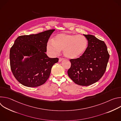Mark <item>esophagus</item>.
Wrapping results in <instances>:
<instances>
[{"mask_svg": "<svg viewBox=\"0 0 121 121\" xmlns=\"http://www.w3.org/2000/svg\"><path fill=\"white\" fill-rule=\"evenodd\" d=\"M64 60V58H59V62H61V61H62V60Z\"/></svg>", "mask_w": 121, "mask_h": 121, "instance_id": "1", "label": "esophagus"}]
</instances>
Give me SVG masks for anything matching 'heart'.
<instances>
[{
    "label": "heart",
    "mask_w": 121,
    "mask_h": 121,
    "mask_svg": "<svg viewBox=\"0 0 121 121\" xmlns=\"http://www.w3.org/2000/svg\"><path fill=\"white\" fill-rule=\"evenodd\" d=\"M88 46V41L83 35L60 33L53 38V41H48L47 50L53 56L58 55L63 50L66 57L76 59L84 54Z\"/></svg>",
    "instance_id": "b5f03b06"
}]
</instances>
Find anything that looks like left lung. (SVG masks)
<instances>
[{"label": "left lung", "mask_w": 121, "mask_h": 121, "mask_svg": "<svg viewBox=\"0 0 121 121\" xmlns=\"http://www.w3.org/2000/svg\"><path fill=\"white\" fill-rule=\"evenodd\" d=\"M83 35L88 41V48L82 56L70 60L71 64L67 74L76 84L87 86L97 82L103 76L110 55L104 42L91 34Z\"/></svg>", "instance_id": "left-lung-1"}]
</instances>
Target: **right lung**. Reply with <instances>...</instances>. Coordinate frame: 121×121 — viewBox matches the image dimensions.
<instances>
[{"label": "right lung", "mask_w": 121, "mask_h": 121, "mask_svg": "<svg viewBox=\"0 0 121 121\" xmlns=\"http://www.w3.org/2000/svg\"><path fill=\"white\" fill-rule=\"evenodd\" d=\"M55 29L17 38L10 50L11 71L21 84L28 87H36L48 79L52 67L58 58H50L45 54L47 44ZM29 57L23 62L24 56Z\"/></svg>", "instance_id": "1"}]
</instances>
